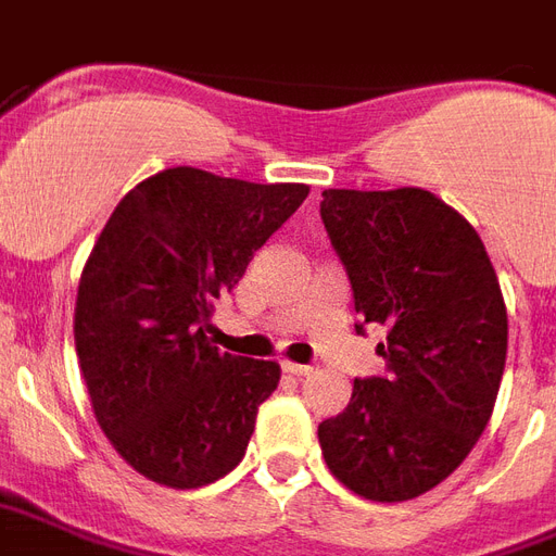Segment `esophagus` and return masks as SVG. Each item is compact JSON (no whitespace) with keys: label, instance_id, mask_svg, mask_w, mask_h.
<instances>
[{"label":"esophagus","instance_id":"1","mask_svg":"<svg viewBox=\"0 0 556 556\" xmlns=\"http://www.w3.org/2000/svg\"><path fill=\"white\" fill-rule=\"evenodd\" d=\"M281 370L290 372V376H307V372L314 370V367H307V364H293V362H281Z\"/></svg>","mask_w":556,"mask_h":556}]
</instances>
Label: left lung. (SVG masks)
I'll return each instance as SVG.
<instances>
[{
	"label": "left lung",
	"mask_w": 556,
	"mask_h": 556,
	"mask_svg": "<svg viewBox=\"0 0 556 556\" xmlns=\"http://www.w3.org/2000/svg\"><path fill=\"white\" fill-rule=\"evenodd\" d=\"M319 216L350 275L355 331L388 328L384 376L352 384L319 424L340 483L408 501L456 471L492 417L506 364V307L483 239L424 189H326Z\"/></svg>",
	"instance_id": "1"
}]
</instances>
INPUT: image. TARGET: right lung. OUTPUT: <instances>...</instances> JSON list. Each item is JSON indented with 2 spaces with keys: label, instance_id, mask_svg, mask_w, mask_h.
<instances>
[{
  "label": "right lung",
  "instance_id": "1",
  "mask_svg": "<svg viewBox=\"0 0 556 556\" xmlns=\"http://www.w3.org/2000/svg\"><path fill=\"white\" fill-rule=\"evenodd\" d=\"M305 198V184L165 168L121 198L91 249L76 355L100 429L153 483L198 489L245 456L281 367L218 352L210 314Z\"/></svg>",
  "mask_w": 556,
  "mask_h": 556
}]
</instances>
